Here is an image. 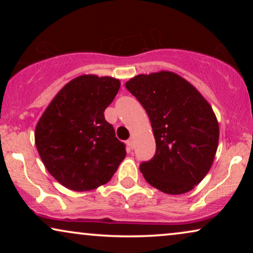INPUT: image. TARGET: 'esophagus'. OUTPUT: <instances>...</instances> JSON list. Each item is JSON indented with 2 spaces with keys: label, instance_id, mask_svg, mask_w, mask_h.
Here are the masks:
<instances>
[{
  "label": "esophagus",
  "instance_id": "obj_1",
  "mask_svg": "<svg viewBox=\"0 0 253 253\" xmlns=\"http://www.w3.org/2000/svg\"><path fill=\"white\" fill-rule=\"evenodd\" d=\"M126 145H127V147H129V150H132V148H133V140L129 139L126 141Z\"/></svg>",
  "mask_w": 253,
  "mask_h": 253
}]
</instances>
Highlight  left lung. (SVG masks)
<instances>
[{
	"instance_id": "obj_1",
	"label": "left lung",
	"mask_w": 253,
	"mask_h": 253,
	"mask_svg": "<svg viewBox=\"0 0 253 253\" xmlns=\"http://www.w3.org/2000/svg\"><path fill=\"white\" fill-rule=\"evenodd\" d=\"M126 87L146 110L157 144L153 158L139 166L145 179L168 195L192 190L209 172L219 143L210 103L169 71L138 75Z\"/></svg>"
}]
</instances>
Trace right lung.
<instances>
[{
  "label": "right lung",
  "mask_w": 253,
  "mask_h": 253,
  "mask_svg": "<svg viewBox=\"0 0 253 253\" xmlns=\"http://www.w3.org/2000/svg\"><path fill=\"white\" fill-rule=\"evenodd\" d=\"M121 83L84 75L68 83L47 107L36 127L37 150L58 183L74 191H89L110 181L126 158L105 109Z\"/></svg>",
  "instance_id": "obj_1"
}]
</instances>
